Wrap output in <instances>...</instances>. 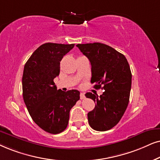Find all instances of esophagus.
Masks as SVG:
<instances>
[{
	"label": "esophagus",
	"instance_id": "obj_1",
	"mask_svg": "<svg viewBox=\"0 0 160 160\" xmlns=\"http://www.w3.org/2000/svg\"><path fill=\"white\" fill-rule=\"evenodd\" d=\"M86 97H85L84 93H80V99H84Z\"/></svg>",
	"mask_w": 160,
	"mask_h": 160
}]
</instances>
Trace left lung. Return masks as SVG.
Returning a JSON list of instances; mask_svg holds the SVG:
<instances>
[{
    "instance_id": "obj_1",
    "label": "left lung",
    "mask_w": 160,
    "mask_h": 160,
    "mask_svg": "<svg viewBox=\"0 0 160 160\" xmlns=\"http://www.w3.org/2000/svg\"><path fill=\"white\" fill-rule=\"evenodd\" d=\"M77 47L91 62V83L96 84V88L102 85L105 90L100 96L86 93L96 103L88 113V123L94 130H109L119 122L128 106L132 86L129 63L124 55L107 44L95 42Z\"/></svg>"
}]
</instances>
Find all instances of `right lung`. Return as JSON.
<instances>
[{"label":"right lung","instance_id":"1","mask_svg":"<svg viewBox=\"0 0 160 160\" xmlns=\"http://www.w3.org/2000/svg\"><path fill=\"white\" fill-rule=\"evenodd\" d=\"M74 44L45 43L33 52L22 74L24 102L34 122L47 132L58 134L67 128L69 112L80 99V91L58 90L54 78L60 61Z\"/></svg>","mask_w":160,"mask_h":160}]
</instances>
